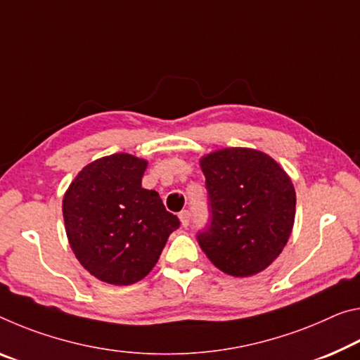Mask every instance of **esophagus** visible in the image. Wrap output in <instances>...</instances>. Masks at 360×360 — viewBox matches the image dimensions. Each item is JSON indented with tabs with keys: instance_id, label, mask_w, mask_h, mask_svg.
Listing matches in <instances>:
<instances>
[{
	"instance_id": "34e87169",
	"label": "esophagus",
	"mask_w": 360,
	"mask_h": 360,
	"mask_svg": "<svg viewBox=\"0 0 360 360\" xmlns=\"http://www.w3.org/2000/svg\"><path fill=\"white\" fill-rule=\"evenodd\" d=\"M179 219H181L182 227L189 226V222H191V213H189V211H187V210L181 211V213H179Z\"/></svg>"
}]
</instances>
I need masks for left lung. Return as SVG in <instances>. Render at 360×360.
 Segmentation results:
<instances>
[{"mask_svg":"<svg viewBox=\"0 0 360 360\" xmlns=\"http://www.w3.org/2000/svg\"><path fill=\"white\" fill-rule=\"evenodd\" d=\"M208 191V226L197 233L208 259L233 277L264 271L282 253L295 222L292 179L276 160L243 147L200 160Z\"/></svg>","mask_w":360,"mask_h":360,"instance_id":"left-lung-1","label":"left lung"}]
</instances>
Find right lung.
Masks as SVG:
<instances>
[{
    "label": "right lung",
    "instance_id": "obj_1",
    "mask_svg": "<svg viewBox=\"0 0 360 360\" xmlns=\"http://www.w3.org/2000/svg\"><path fill=\"white\" fill-rule=\"evenodd\" d=\"M147 162L113 153L84 167L62 202L68 243L96 278L112 285L139 282L179 227L158 192L142 187Z\"/></svg>",
    "mask_w": 360,
    "mask_h": 360
}]
</instances>
